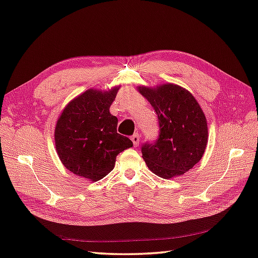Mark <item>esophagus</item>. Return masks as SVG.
I'll return each mask as SVG.
<instances>
[{
    "instance_id": "obj_1",
    "label": "esophagus",
    "mask_w": 258,
    "mask_h": 258,
    "mask_svg": "<svg viewBox=\"0 0 258 258\" xmlns=\"http://www.w3.org/2000/svg\"><path fill=\"white\" fill-rule=\"evenodd\" d=\"M132 142H133V145L136 147L139 144H140V135L138 133H135L133 136H132Z\"/></svg>"
}]
</instances>
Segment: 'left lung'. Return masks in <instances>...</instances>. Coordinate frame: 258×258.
<instances>
[{"label":"left lung","mask_w":258,"mask_h":258,"mask_svg":"<svg viewBox=\"0 0 258 258\" xmlns=\"http://www.w3.org/2000/svg\"><path fill=\"white\" fill-rule=\"evenodd\" d=\"M136 89L154 107L160 123L158 140L142 146L147 167L162 178L183 175L204 155L208 140L204 112L191 93L179 85Z\"/></svg>","instance_id":"8db88e82"}]
</instances>
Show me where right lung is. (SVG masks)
Here are the masks:
<instances>
[{
	"instance_id": "1",
	"label": "right lung",
	"mask_w": 258,
	"mask_h": 258,
	"mask_svg": "<svg viewBox=\"0 0 258 258\" xmlns=\"http://www.w3.org/2000/svg\"><path fill=\"white\" fill-rule=\"evenodd\" d=\"M119 87L85 91L57 118L54 141L59 160L68 171L90 182L105 177L119 153L133 146L117 133V117L109 113Z\"/></svg>"
}]
</instances>
